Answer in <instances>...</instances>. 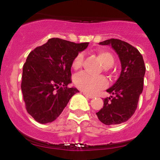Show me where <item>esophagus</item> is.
<instances>
[{"label": "esophagus", "instance_id": "obj_1", "mask_svg": "<svg viewBox=\"0 0 160 160\" xmlns=\"http://www.w3.org/2000/svg\"><path fill=\"white\" fill-rule=\"evenodd\" d=\"M82 94H84V95L86 96V97L88 98H94V96H93V95H90V94H87V92H85V91H83Z\"/></svg>", "mask_w": 160, "mask_h": 160}]
</instances>
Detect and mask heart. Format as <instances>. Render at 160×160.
<instances>
[{
  "instance_id": "1",
  "label": "heart",
  "mask_w": 160,
  "mask_h": 160,
  "mask_svg": "<svg viewBox=\"0 0 160 160\" xmlns=\"http://www.w3.org/2000/svg\"><path fill=\"white\" fill-rule=\"evenodd\" d=\"M98 57L106 69H109L113 66L114 63V58L110 52L100 49L98 52ZM84 59L82 53H78L72 62V67L74 70H78L81 67ZM74 84L78 88L84 90L89 94H94L98 90L105 88L107 85V80L104 76H92L89 73L81 72L74 78Z\"/></svg>"
}]
</instances>
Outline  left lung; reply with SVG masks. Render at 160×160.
Returning a JSON list of instances; mask_svg holds the SVG:
<instances>
[{
	"instance_id": "8db88e82",
	"label": "left lung",
	"mask_w": 160,
	"mask_h": 160,
	"mask_svg": "<svg viewBox=\"0 0 160 160\" xmlns=\"http://www.w3.org/2000/svg\"><path fill=\"white\" fill-rule=\"evenodd\" d=\"M99 44L111 46L115 50L122 71L116 82L107 90L112 95L104 98L102 108L96 114L102 123L116 125L128 121L136 111L143 89L146 67L142 54L128 42L111 38Z\"/></svg>"
}]
</instances>
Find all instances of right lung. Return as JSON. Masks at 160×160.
Returning <instances> with one entry per match:
<instances>
[{"mask_svg": "<svg viewBox=\"0 0 160 160\" xmlns=\"http://www.w3.org/2000/svg\"><path fill=\"white\" fill-rule=\"evenodd\" d=\"M88 42L74 43L50 38L28 55L23 66L22 90L25 109L37 122L48 123L57 119L76 88L71 82L72 62Z\"/></svg>", "mask_w": 160, "mask_h": 160, "instance_id": "right-lung-1", "label": "right lung"}]
</instances>
